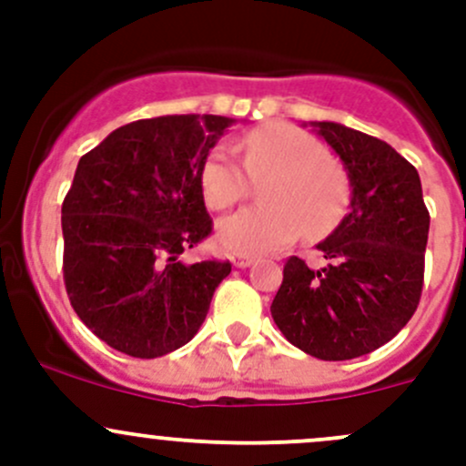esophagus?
I'll use <instances>...</instances> for the list:
<instances>
[{
    "instance_id": "obj_1",
    "label": "esophagus",
    "mask_w": 466,
    "mask_h": 466,
    "mask_svg": "<svg viewBox=\"0 0 466 466\" xmlns=\"http://www.w3.org/2000/svg\"><path fill=\"white\" fill-rule=\"evenodd\" d=\"M232 263L237 268H248L252 263L250 255H232Z\"/></svg>"
}]
</instances>
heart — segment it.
I'll list each match as a JSON object with an SVG mask.
<instances>
[{
    "mask_svg": "<svg viewBox=\"0 0 466 466\" xmlns=\"http://www.w3.org/2000/svg\"><path fill=\"white\" fill-rule=\"evenodd\" d=\"M243 167L228 148H214L200 168L205 203L228 211L262 180L263 205L229 216L218 225V241L237 255H266L307 234L329 232L350 205V177L324 146L290 124H268L238 139Z\"/></svg>",
    "mask_w": 466,
    "mask_h": 466,
    "instance_id": "b5f03b06",
    "label": "heart"
}]
</instances>
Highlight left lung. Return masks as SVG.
<instances>
[{"instance_id":"obj_1","label":"left lung","mask_w":466,"mask_h":466,"mask_svg":"<svg viewBox=\"0 0 466 466\" xmlns=\"http://www.w3.org/2000/svg\"><path fill=\"white\" fill-rule=\"evenodd\" d=\"M311 126L345 164L350 214L318 243L322 268L286 261L270 313L298 350L350 360L392 340L417 311L431 216L420 173L392 146L333 121Z\"/></svg>"}]
</instances>
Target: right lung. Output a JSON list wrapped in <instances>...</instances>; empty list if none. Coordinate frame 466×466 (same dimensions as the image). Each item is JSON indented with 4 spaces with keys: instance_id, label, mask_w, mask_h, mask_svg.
Instances as JSON below:
<instances>
[{
    "instance_id": "obj_1",
    "label": "right lung",
    "mask_w": 466,
    "mask_h": 466,
    "mask_svg": "<svg viewBox=\"0 0 466 466\" xmlns=\"http://www.w3.org/2000/svg\"><path fill=\"white\" fill-rule=\"evenodd\" d=\"M234 119L167 115L112 130L63 200V277L94 336L135 359L187 345L232 263H182L211 234L200 168Z\"/></svg>"
}]
</instances>
